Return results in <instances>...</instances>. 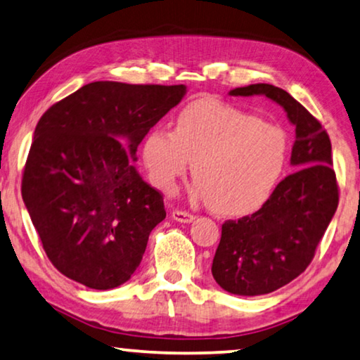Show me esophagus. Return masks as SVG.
<instances>
[{
  "label": "esophagus",
  "instance_id": "obj_1",
  "mask_svg": "<svg viewBox=\"0 0 360 360\" xmlns=\"http://www.w3.org/2000/svg\"><path fill=\"white\" fill-rule=\"evenodd\" d=\"M172 219L175 220V222H180V224H191L193 220H195V215L190 212H185V211H174Z\"/></svg>",
  "mask_w": 360,
  "mask_h": 360
}]
</instances>
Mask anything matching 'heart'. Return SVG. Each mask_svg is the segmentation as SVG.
Here are the masks:
<instances>
[{
  "label": "heart",
  "mask_w": 360,
  "mask_h": 360,
  "mask_svg": "<svg viewBox=\"0 0 360 360\" xmlns=\"http://www.w3.org/2000/svg\"><path fill=\"white\" fill-rule=\"evenodd\" d=\"M286 156L288 138L280 127L215 99L186 104L174 131L154 127L143 145V161L159 190L172 195L193 162V198L229 217L256 212L269 201Z\"/></svg>",
  "instance_id": "obj_1"
}]
</instances>
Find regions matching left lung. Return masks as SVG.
I'll list each match as a JSON object with an SVG mask.
<instances>
[{"mask_svg":"<svg viewBox=\"0 0 360 360\" xmlns=\"http://www.w3.org/2000/svg\"><path fill=\"white\" fill-rule=\"evenodd\" d=\"M229 95L272 99L296 130L290 159L295 172L276 185L257 212L222 225L212 261L220 288L238 296H261L290 283L311 264L338 207V185L327 131L290 93L254 84Z\"/></svg>","mask_w":360,"mask_h":360,"instance_id":"8db88e82","label":"left lung"}]
</instances>
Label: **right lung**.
<instances>
[{
  "label": "right lung",
  "mask_w": 360,
  "mask_h": 360,
  "mask_svg": "<svg viewBox=\"0 0 360 360\" xmlns=\"http://www.w3.org/2000/svg\"><path fill=\"white\" fill-rule=\"evenodd\" d=\"M186 95L185 85L93 82L38 120L22 199L49 261L93 290L140 265L164 199L138 174L136 148Z\"/></svg>",
  "instance_id": "add662e5"
}]
</instances>
